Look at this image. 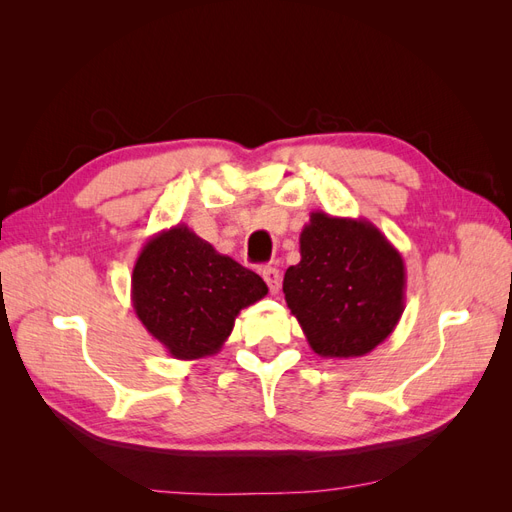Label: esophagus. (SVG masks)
<instances>
[{
  "instance_id": "obj_1",
  "label": "esophagus",
  "mask_w": 512,
  "mask_h": 512,
  "mask_svg": "<svg viewBox=\"0 0 512 512\" xmlns=\"http://www.w3.org/2000/svg\"><path fill=\"white\" fill-rule=\"evenodd\" d=\"M262 277H265V282H267L271 294L280 292V286H282V275H280V271H277L275 267H265V269H262Z\"/></svg>"
}]
</instances>
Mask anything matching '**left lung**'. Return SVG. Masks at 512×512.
<instances>
[{
  "label": "left lung",
  "instance_id": "left-lung-1",
  "mask_svg": "<svg viewBox=\"0 0 512 512\" xmlns=\"http://www.w3.org/2000/svg\"><path fill=\"white\" fill-rule=\"evenodd\" d=\"M301 260L284 275L290 314L324 359L374 350L404 314L406 265L367 220L314 211L301 230Z\"/></svg>",
  "mask_w": 512,
  "mask_h": 512
}]
</instances>
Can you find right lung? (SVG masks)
<instances>
[{
    "label": "right lung",
    "mask_w": 512,
    "mask_h": 512,
    "mask_svg": "<svg viewBox=\"0 0 512 512\" xmlns=\"http://www.w3.org/2000/svg\"><path fill=\"white\" fill-rule=\"evenodd\" d=\"M267 292L260 275L220 254L185 224L153 235L132 271L138 320L181 361L218 354L241 309Z\"/></svg>",
    "instance_id": "obj_1"
}]
</instances>
